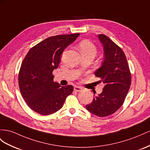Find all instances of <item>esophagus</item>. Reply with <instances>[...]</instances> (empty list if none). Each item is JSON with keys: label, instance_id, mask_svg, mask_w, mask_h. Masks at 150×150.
I'll return each instance as SVG.
<instances>
[{"label": "esophagus", "instance_id": "1", "mask_svg": "<svg viewBox=\"0 0 150 150\" xmlns=\"http://www.w3.org/2000/svg\"><path fill=\"white\" fill-rule=\"evenodd\" d=\"M82 88L80 87H79V86H75L74 87V91H76V92H80L82 91Z\"/></svg>", "mask_w": 150, "mask_h": 150}]
</instances>
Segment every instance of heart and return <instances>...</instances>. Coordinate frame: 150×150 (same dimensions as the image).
I'll list each match as a JSON object with an SVG mask.
<instances>
[{
	"label": "heart",
	"instance_id": "obj_1",
	"mask_svg": "<svg viewBox=\"0 0 150 150\" xmlns=\"http://www.w3.org/2000/svg\"><path fill=\"white\" fill-rule=\"evenodd\" d=\"M80 52L82 56L94 57L98 53V49L93 42L89 40H83L79 44Z\"/></svg>",
	"mask_w": 150,
	"mask_h": 150
}]
</instances>
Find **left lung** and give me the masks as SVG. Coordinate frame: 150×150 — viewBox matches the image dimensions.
I'll return each mask as SVG.
<instances>
[{"label": "left lung", "instance_id": "1", "mask_svg": "<svg viewBox=\"0 0 150 150\" xmlns=\"http://www.w3.org/2000/svg\"><path fill=\"white\" fill-rule=\"evenodd\" d=\"M98 37L105 56L101 67L94 74L100 78L99 82L105 87L102 93L94 96L93 102L86 107L93 114L105 117L116 112L124 104L131 84V74L122 49L104 34H99Z\"/></svg>", "mask_w": 150, "mask_h": 150}]
</instances>
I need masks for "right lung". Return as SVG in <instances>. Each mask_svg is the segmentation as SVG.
Instances as JSON below:
<instances>
[{
	"instance_id": "right-lung-1",
	"label": "right lung",
	"mask_w": 150,
	"mask_h": 150,
	"mask_svg": "<svg viewBox=\"0 0 150 150\" xmlns=\"http://www.w3.org/2000/svg\"><path fill=\"white\" fill-rule=\"evenodd\" d=\"M80 33L50 37L33 46L21 63L18 76L19 87L26 104L34 112L49 115L62 108L74 87H61L54 82L52 71L60 63L64 49Z\"/></svg>"
}]
</instances>
